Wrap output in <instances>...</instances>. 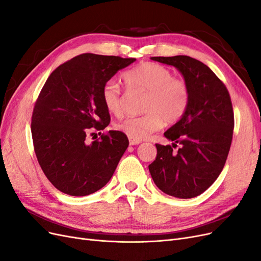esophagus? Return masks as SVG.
Here are the masks:
<instances>
[{"mask_svg":"<svg viewBox=\"0 0 261 261\" xmlns=\"http://www.w3.org/2000/svg\"><path fill=\"white\" fill-rule=\"evenodd\" d=\"M139 144H140V141L134 140V139H130V138H129V145H130V146H135V145H139Z\"/></svg>","mask_w":261,"mask_h":261,"instance_id":"34e87169","label":"esophagus"}]
</instances>
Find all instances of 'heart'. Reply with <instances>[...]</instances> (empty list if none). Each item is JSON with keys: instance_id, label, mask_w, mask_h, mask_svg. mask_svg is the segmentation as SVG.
Listing matches in <instances>:
<instances>
[{"instance_id": "heart-1", "label": "heart", "mask_w": 261, "mask_h": 261, "mask_svg": "<svg viewBox=\"0 0 261 261\" xmlns=\"http://www.w3.org/2000/svg\"><path fill=\"white\" fill-rule=\"evenodd\" d=\"M132 88L148 92L145 111L139 116H129L116 125V128L134 140L141 141L159 129L163 121L178 122L185 114L189 102V89L183 80L173 76L169 68L155 63H143L123 75ZM101 99L110 113H123V96L120 84L108 81L101 90Z\"/></svg>"}]
</instances>
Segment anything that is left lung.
Listing matches in <instances>:
<instances>
[{
    "label": "left lung",
    "instance_id": "1",
    "mask_svg": "<svg viewBox=\"0 0 261 261\" xmlns=\"http://www.w3.org/2000/svg\"><path fill=\"white\" fill-rule=\"evenodd\" d=\"M174 66L189 89L185 114L164 133L172 146L155 145L149 172L156 187L176 198H194L215 183L230 151L234 113L224 84L202 62L187 55L153 57ZM178 151H172L177 144Z\"/></svg>",
    "mask_w": 261,
    "mask_h": 261
}]
</instances>
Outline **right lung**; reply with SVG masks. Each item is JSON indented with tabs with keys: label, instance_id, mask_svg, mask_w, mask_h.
I'll use <instances>...</instances> for the list:
<instances>
[{
	"label": "right lung",
	"instance_id": "add662e5",
	"mask_svg": "<svg viewBox=\"0 0 261 261\" xmlns=\"http://www.w3.org/2000/svg\"><path fill=\"white\" fill-rule=\"evenodd\" d=\"M136 59L85 53L54 69L31 118L35 152L48 179L60 192L86 196L111 179L128 139L118 130L87 144L89 128L105 129L110 114L101 99L103 85ZM101 133H99L100 135Z\"/></svg>",
	"mask_w": 261,
	"mask_h": 261
}]
</instances>
